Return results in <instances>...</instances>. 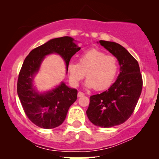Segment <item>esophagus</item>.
Instances as JSON below:
<instances>
[{"label": "esophagus", "mask_w": 159, "mask_h": 159, "mask_svg": "<svg viewBox=\"0 0 159 159\" xmlns=\"http://www.w3.org/2000/svg\"><path fill=\"white\" fill-rule=\"evenodd\" d=\"M84 96V93H82V92H78V97H81V96Z\"/></svg>", "instance_id": "esophagus-1"}]
</instances>
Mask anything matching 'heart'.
Instances as JSON below:
<instances>
[{"label":"heart","instance_id":"b5f03b06","mask_svg":"<svg viewBox=\"0 0 159 159\" xmlns=\"http://www.w3.org/2000/svg\"><path fill=\"white\" fill-rule=\"evenodd\" d=\"M68 69L69 79L74 85H78L87 76V87L103 90L114 82L118 72V62L114 56L91 48L79 57L78 63H69Z\"/></svg>","mask_w":159,"mask_h":159}]
</instances>
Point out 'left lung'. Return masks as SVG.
Returning a JSON list of instances; mask_svg holds the SVG:
<instances>
[{
	"label": "left lung",
	"mask_w": 159,
	"mask_h": 159,
	"mask_svg": "<svg viewBox=\"0 0 159 159\" xmlns=\"http://www.w3.org/2000/svg\"><path fill=\"white\" fill-rule=\"evenodd\" d=\"M99 43L117 58L120 73L108 90L90 96L86 113L95 125L110 128L132 116L141 93L143 79L138 61L124 47L114 42Z\"/></svg>",
	"instance_id": "8db88e82"
}]
</instances>
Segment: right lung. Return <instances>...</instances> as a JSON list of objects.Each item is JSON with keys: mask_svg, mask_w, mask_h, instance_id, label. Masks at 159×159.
Listing matches in <instances>:
<instances>
[{"mask_svg": "<svg viewBox=\"0 0 159 159\" xmlns=\"http://www.w3.org/2000/svg\"><path fill=\"white\" fill-rule=\"evenodd\" d=\"M69 36L55 38L33 49L26 57L20 70L17 93L25 114L36 125L43 129H54L63 123L69 107L77 99L78 90L64 83L43 94L33 88V78L45 55L57 53L63 58L68 70L72 57L80 50Z\"/></svg>", "mask_w": 159, "mask_h": 159, "instance_id": "add662e5", "label": "right lung"}]
</instances>
